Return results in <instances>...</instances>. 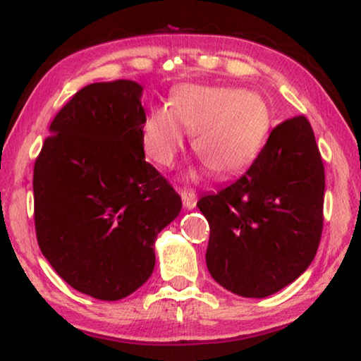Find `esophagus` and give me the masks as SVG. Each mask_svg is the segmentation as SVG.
Returning a JSON list of instances; mask_svg holds the SVG:
<instances>
[{"label": "esophagus", "mask_w": 361, "mask_h": 361, "mask_svg": "<svg viewBox=\"0 0 361 361\" xmlns=\"http://www.w3.org/2000/svg\"><path fill=\"white\" fill-rule=\"evenodd\" d=\"M179 194L182 197V204H184L185 209H194L197 204V194L192 189H180Z\"/></svg>", "instance_id": "34e87169"}]
</instances>
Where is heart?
<instances>
[{
	"label": "heart",
	"mask_w": 361,
	"mask_h": 361,
	"mask_svg": "<svg viewBox=\"0 0 361 361\" xmlns=\"http://www.w3.org/2000/svg\"><path fill=\"white\" fill-rule=\"evenodd\" d=\"M273 113L268 102L240 88L184 85L169 108L146 116L141 142L146 156L172 166L184 147L182 128L194 137V151L216 177H228L250 166L268 137Z\"/></svg>",
	"instance_id": "b5f03b06"
}]
</instances>
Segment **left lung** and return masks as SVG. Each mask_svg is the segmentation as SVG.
I'll use <instances>...</instances> for the list:
<instances>
[{
  "instance_id": "obj_1",
  "label": "left lung",
  "mask_w": 361,
  "mask_h": 361,
  "mask_svg": "<svg viewBox=\"0 0 361 361\" xmlns=\"http://www.w3.org/2000/svg\"><path fill=\"white\" fill-rule=\"evenodd\" d=\"M325 172L312 126L288 118L240 179L197 202L210 226L207 268L243 298H266L298 279L324 228Z\"/></svg>"
}]
</instances>
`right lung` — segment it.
Wrapping results in <instances>:
<instances>
[{"label":"right lung","instance_id":"add662e5","mask_svg":"<svg viewBox=\"0 0 361 361\" xmlns=\"http://www.w3.org/2000/svg\"><path fill=\"white\" fill-rule=\"evenodd\" d=\"M141 92L131 80L83 87L54 116L34 162L39 248L67 284L100 300L146 283L156 236L182 207L145 159Z\"/></svg>","mask_w":361,"mask_h":361}]
</instances>
